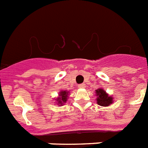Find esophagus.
Here are the masks:
<instances>
[{"mask_svg": "<svg viewBox=\"0 0 148 148\" xmlns=\"http://www.w3.org/2000/svg\"><path fill=\"white\" fill-rule=\"evenodd\" d=\"M78 87H79V88H85V84H80V85H78Z\"/></svg>", "mask_w": 148, "mask_h": 148, "instance_id": "1", "label": "esophagus"}]
</instances>
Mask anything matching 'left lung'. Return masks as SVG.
<instances>
[{
    "mask_svg": "<svg viewBox=\"0 0 148 148\" xmlns=\"http://www.w3.org/2000/svg\"><path fill=\"white\" fill-rule=\"evenodd\" d=\"M97 96V103L102 107H107L113 103V97L109 96L108 94L103 88H98L95 90Z\"/></svg>",
    "mask_w": 148,
    "mask_h": 148,
    "instance_id": "left-lung-1",
    "label": "left lung"
}]
</instances>
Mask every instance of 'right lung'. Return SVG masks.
Here are the masks:
<instances>
[{"label": "right lung", "instance_id": "right-lung-1", "mask_svg": "<svg viewBox=\"0 0 148 148\" xmlns=\"http://www.w3.org/2000/svg\"><path fill=\"white\" fill-rule=\"evenodd\" d=\"M69 95V91H62L60 92L59 97L57 98L56 101H57V104L58 105H63V103H66L67 101V97Z\"/></svg>", "mask_w": 148, "mask_h": 148}]
</instances>
